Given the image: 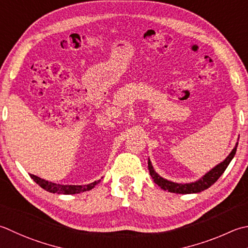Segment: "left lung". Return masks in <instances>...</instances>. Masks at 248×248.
<instances>
[{"label":"left lung","mask_w":248,"mask_h":248,"mask_svg":"<svg viewBox=\"0 0 248 248\" xmlns=\"http://www.w3.org/2000/svg\"><path fill=\"white\" fill-rule=\"evenodd\" d=\"M236 147H237V144L235 145L233 150L230 153L229 156L225 159V161H222L214 169H212L210 172L206 173L205 175L201 179H199L198 182L190 183V184H177V183L167 181V179L160 177L158 174L155 172V170L152 166V162H150V160H148V170H149L150 176L153 177L154 182L156 183L158 186L161 187V189H163V190H168L170 192L184 193V195H186V193H197V192L203 191L208 187H211L213 184L216 183L217 179L221 176V174L226 171L227 167L229 166L231 160L234 157V155L236 153Z\"/></svg>","instance_id":"left-lung-1"}]
</instances>
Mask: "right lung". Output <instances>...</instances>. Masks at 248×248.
Returning a JSON list of instances; mask_svg holds the SVG:
<instances>
[{"instance_id":"1","label":"right lung","mask_w":248,"mask_h":248,"mask_svg":"<svg viewBox=\"0 0 248 248\" xmlns=\"http://www.w3.org/2000/svg\"><path fill=\"white\" fill-rule=\"evenodd\" d=\"M30 176L33 181L37 184V185H40L43 189H45V190L52 192V193H62V195H75V193L88 191L100 182V181H98V182L91 183V184H89V185H85V186L57 185V184H55V183L47 182V181H45V179H42L35 175H32V174H30Z\"/></svg>"}]
</instances>
